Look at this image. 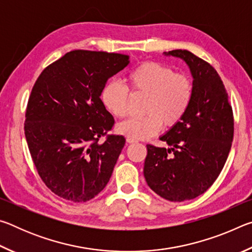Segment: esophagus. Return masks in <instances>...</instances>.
<instances>
[{
  "label": "esophagus",
  "instance_id": "obj_1",
  "mask_svg": "<svg viewBox=\"0 0 252 252\" xmlns=\"http://www.w3.org/2000/svg\"><path fill=\"white\" fill-rule=\"evenodd\" d=\"M134 142H136V140H134V139H132V138H126V143H129V144H131V143H134Z\"/></svg>",
  "mask_w": 252,
  "mask_h": 252
}]
</instances>
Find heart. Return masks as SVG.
<instances>
[{"label":"heart","instance_id":"heart-1","mask_svg":"<svg viewBox=\"0 0 252 252\" xmlns=\"http://www.w3.org/2000/svg\"><path fill=\"white\" fill-rule=\"evenodd\" d=\"M126 87L118 81H109L101 91V101L114 118H126L129 113L130 94L147 96L142 118H133L119 125V133L132 139H149L163 127L180 122L190 108L193 83L189 75L174 72L171 66L156 61H146L126 74Z\"/></svg>","mask_w":252,"mask_h":252}]
</instances>
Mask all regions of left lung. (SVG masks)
Listing matches in <instances>:
<instances>
[{
	"instance_id": "8db88e82",
	"label": "left lung",
	"mask_w": 252,
	"mask_h": 252,
	"mask_svg": "<svg viewBox=\"0 0 252 252\" xmlns=\"http://www.w3.org/2000/svg\"><path fill=\"white\" fill-rule=\"evenodd\" d=\"M164 54L189 65L193 96L182 120L160 138L170 148L147 144L143 174L157 194L181 202L206 192L219 177L233 140V112L222 80L211 64L187 50Z\"/></svg>"
}]
</instances>
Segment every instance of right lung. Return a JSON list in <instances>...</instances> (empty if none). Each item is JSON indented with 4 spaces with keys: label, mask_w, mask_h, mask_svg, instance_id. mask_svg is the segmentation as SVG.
Listing matches in <instances>:
<instances>
[{
    "label": "right lung",
    "mask_w": 252,
    "mask_h": 252,
    "mask_svg": "<svg viewBox=\"0 0 252 252\" xmlns=\"http://www.w3.org/2000/svg\"><path fill=\"white\" fill-rule=\"evenodd\" d=\"M127 64L125 54L74 50L46 66L34 83L25 138L42 181L60 198L87 202L108 185L126 139L108 134L114 119L100 95Z\"/></svg>",
    "instance_id": "add662e5"
}]
</instances>
